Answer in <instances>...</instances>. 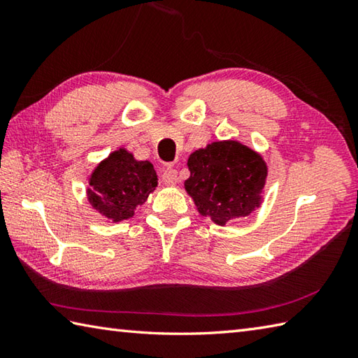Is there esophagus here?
I'll return each mask as SVG.
<instances>
[{"label":"esophagus","mask_w":358,"mask_h":358,"mask_svg":"<svg viewBox=\"0 0 358 358\" xmlns=\"http://www.w3.org/2000/svg\"><path fill=\"white\" fill-rule=\"evenodd\" d=\"M162 181L166 185V186H173L177 185L178 181V172L172 169V167H166V169L163 171L162 173Z\"/></svg>","instance_id":"esophagus-1"}]
</instances>
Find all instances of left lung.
Instances as JSON below:
<instances>
[{
	"mask_svg": "<svg viewBox=\"0 0 358 358\" xmlns=\"http://www.w3.org/2000/svg\"><path fill=\"white\" fill-rule=\"evenodd\" d=\"M185 181L203 217L220 226L248 217L260 206L268 167L263 158L237 141H215L187 159Z\"/></svg>",
	"mask_w": 358,
	"mask_h": 358,
	"instance_id": "8db88e82",
	"label": "left lung"
}]
</instances>
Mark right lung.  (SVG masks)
Here are the masks:
<instances>
[{
  "instance_id": "add662e5",
  "label": "right lung",
  "mask_w": 358,
  "mask_h": 358,
  "mask_svg": "<svg viewBox=\"0 0 358 358\" xmlns=\"http://www.w3.org/2000/svg\"><path fill=\"white\" fill-rule=\"evenodd\" d=\"M157 173L149 162H136L132 154L120 149L96 166L87 191L92 206L112 222L134 215L136 206L148 200L157 187Z\"/></svg>"
}]
</instances>
